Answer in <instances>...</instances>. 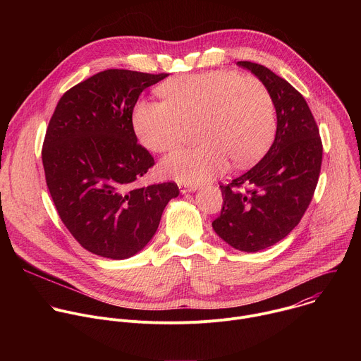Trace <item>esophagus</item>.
Returning <instances> with one entry per match:
<instances>
[{"label":"esophagus","mask_w":361,"mask_h":361,"mask_svg":"<svg viewBox=\"0 0 361 361\" xmlns=\"http://www.w3.org/2000/svg\"><path fill=\"white\" fill-rule=\"evenodd\" d=\"M178 188H180V192H181V194H185V192L195 191L198 187H197V185H188V184H178Z\"/></svg>","instance_id":"esophagus-1"}]
</instances>
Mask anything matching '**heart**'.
Instances as JSON below:
<instances>
[{"label": "heart", "mask_w": 361, "mask_h": 361, "mask_svg": "<svg viewBox=\"0 0 361 361\" xmlns=\"http://www.w3.org/2000/svg\"><path fill=\"white\" fill-rule=\"evenodd\" d=\"M164 101H140L133 113L138 140L154 152L177 148L188 128L198 147L167 156L160 171L180 184L207 181L228 167L259 160L276 133V107L266 84L217 70L176 77L160 87Z\"/></svg>", "instance_id": "b5f03b06"}]
</instances>
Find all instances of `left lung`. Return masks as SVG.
Returning <instances> with one entry per match:
<instances>
[{"instance_id": "left-lung-1", "label": "left lung", "mask_w": 361, "mask_h": 361, "mask_svg": "<svg viewBox=\"0 0 361 361\" xmlns=\"http://www.w3.org/2000/svg\"><path fill=\"white\" fill-rule=\"evenodd\" d=\"M237 66L250 70L271 92L277 131L259 163L220 185L224 202L213 228L233 248L255 252L279 243L300 223L319 181L323 144L304 97L290 82L260 64Z\"/></svg>"}]
</instances>
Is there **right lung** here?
<instances>
[{
    "label": "right lung",
    "instance_id": "right-lung-1",
    "mask_svg": "<svg viewBox=\"0 0 361 361\" xmlns=\"http://www.w3.org/2000/svg\"><path fill=\"white\" fill-rule=\"evenodd\" d=\"M166 77L101 71L70 88L49 120L41 152L47 187L64 226L92 254L124 260L141 251L180 194L176 183L135 184L154 159L137 142L133 110Z\"/></svg>",
    "mask_w": 361,
    "mask_h": 361
}]
</instances>
